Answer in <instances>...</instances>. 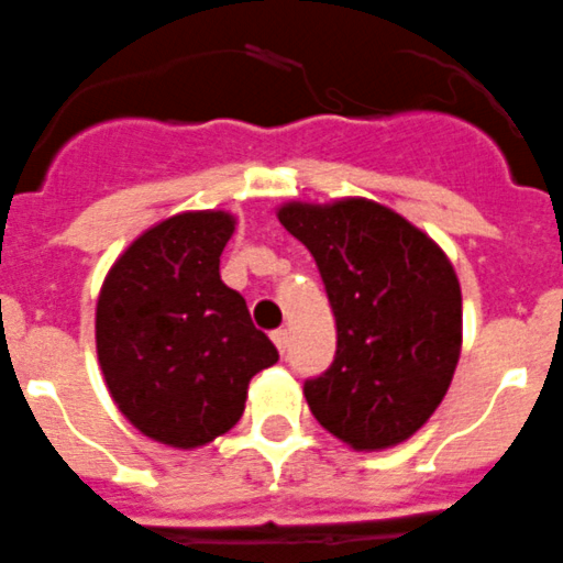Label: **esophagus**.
I'll list each match as a JSON object with an SVG mask.
<instances>
[{"instance_id":"1","label":"esophagus","mask_w":563,"mask_h":563,"mask_svg":"<svg viewBox=\"0 0 563 563\" xmlns=\"http://www.w3.org/2000/svg\"><path fill=\"white\" fill-rule=\"evenodd\" d=\"M271 338H273V343H276L278 352L285 354L287 352V343H290V332H287V329H276V332H273Z\"/></svg>"}]
</instances>
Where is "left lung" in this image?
Returning <instances> with one entry per match:
<instances>
[{
  "instance_id": "left-lung-1",
  "label": "left lung",
  "mask_w": 563,
  "mask_h": 563,
  "mask_svg": "<svg viewBox=\"0 0 563 563\" xmlns=\"http://www.w3.org/2000/svg\"><path fill=\"white\" fill-rule=\"evenodd\" d=\"M316 260L338 352L303 396L318 424L357 452L399 446L430 421L463 345L450 256L399 211L368 198L287 200L276 209Z\"/></svg>"
}]
</instances>
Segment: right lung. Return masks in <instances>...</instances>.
Wrapping results in <instances>:
<instances>
[{
	"instance_id": "right-lung-1",
	"label": "right lung",
	"mask_w": 563,
	"mask_h": 563,
	"mask_svg": "<svg viewBox=\"0 0 563 563\" xmlns=\"http://www.w3.org/2000/svg\"><path fill=\"white\" fill-rule=\"evenodd\" d=\"M234 229L223 209L158 220L117 256L97 296L108 394L142 435L173 450H198L229 432L251 379L278 360L245 298L220 278Z\"/></svg>"
}]
</instances>
